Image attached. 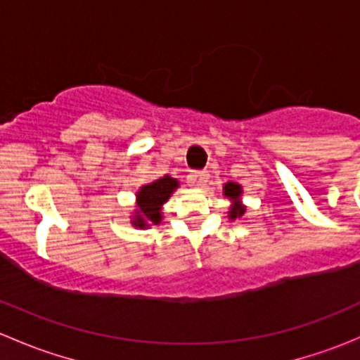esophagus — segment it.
<instances>
[{"label": "esophagus", "instance_id": "1", "mask_svg": "<svg viewBox=\"0 0 360 360\" xmlns=\"http://www.w3.org/2000/svg\"><path fill=\"white\" fill-rule=\"evenodd\" d=\"M188 183L193 188H203L207 183H209V174L205 170H195L188 176Z\"/></svg>", "mask_w": 360, "mask_h": 360}]
</instances>
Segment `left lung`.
I'll use <instances>...</instances> for the list:
<instances>
[{"instance_id":"left-lung-1","label":"left lung","mask_w":360,"mask_h":360,"mask_svg":"<svg viewBox=\"0 0 360 360\" xmlns=\"http://www.w3.org/2000/svg\"><path fill=\"white\" fill-rule=\"evenodd\" d=\"M240 195H242V186L237 183H226L224 184V197H228L231 200V209H230V219H237V217L244 216L245 207L240 203Z\"/></svg>"}]
</instances>
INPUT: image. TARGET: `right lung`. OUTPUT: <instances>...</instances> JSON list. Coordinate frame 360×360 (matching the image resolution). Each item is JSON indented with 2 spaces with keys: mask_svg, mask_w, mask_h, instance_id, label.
<instances>
[{
  "mask_svg": "<svg viewBox=\"0 0 360 360\" xmlns=\"http://www.w3.org/2000/svg\"><path fill=\"white\" fill-rule=\"evenodd\" d=\"M179 186L174 177L163 176L150 184L141 186L137 191V210L132 216V224L136 228H146L151 224H160L162 221V205L170 198L172 191Z\"/></svg>",
  "mask_w": 360,
  "mask_h": 360,
  "instance_id": "right-lung-1",
  "label": "right lung"
}]
</instances>
